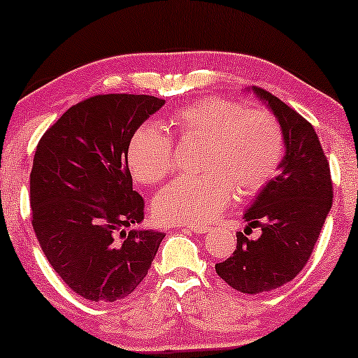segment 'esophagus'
<instances>
[{
    "instance_id": "obj_1",
    "label": "esophagus",
    "mask_w": 358,
    "mask_h": 358,
    "mask_svg": "<svg viewBox=\"0 0 358 358\" xmlns=\"http://www.w3.org/2000/svg\"><path fill=\"white\" fill-rule=\"evenodd\" d=\"M185 229L194 231V234H199V235H204L209 231V227H204V225H188V227H185Z\"/></svg>"
}]
</instances>
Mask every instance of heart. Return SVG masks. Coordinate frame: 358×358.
Masks as SVG:
<instances>
[{
    "label": "heart",
    "instance_id": "obj_1",
    "mask_svg": "<svg viewBox=\"0 0 358 358\" xmlns=\"http://www.w3.org/2000/svg\"><path fill=\"white\" fill-rule=\"evenodd\" d=\"M172 124L181 134L206 138V175H183L155 196L154 215L164 224L204 225L230 203L236 189L255 194L278 172L284 134L274 115L246 110L224 97L201 99L178 108ZM128 164L141 183H157L173 167V141L162 124L145 122L128 145Z\"/></svg>",
    "mask_w": 358,
    "mask_h": 358
}]
</instances>
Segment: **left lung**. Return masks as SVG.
<instances>
[{
    "instance_id": "8db88e82",
    "label": "left lung",
    "mask_w": 358,
    "mask_h": 358,
    "mask_svg": "<svg viewBox=\"0 0 358 358\" xmlns=\"http://www.w3.org/2000/svg\"><path fill=\"white\" fill-rule=\"evenodd\" d=\"M246 90L278 118L285 154L278 177L243 213L246 229L259 227L261 235L253 240L238 231L234 255L215 264V273L235 290L255 295L278 289L303 269L332 206V181L313 127L268 90Z\"/></svg>"
}]
</instances>
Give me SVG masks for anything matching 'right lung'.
I'll return each mask as SVG.
<instances>
[{
	"label": "right lung",
	"mask_w": 358,
	"mask_h": 358,
	"mask_svg": "<svg viewBox=\"0 0 358 358\" xmlns=\"http://www.w3.org/2000/svg\"><path fill=\"white\" fill-rule=\"evenodd\" d=\"M164 103L152 95H95L63 113L35 149L32 227L57 274L90 301L134 292L165 236L126 231L144 220L128 167L129 141Z\"/></svg>",
	"instance_id": "1"
}]
</instances>
